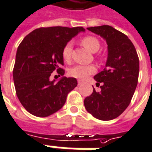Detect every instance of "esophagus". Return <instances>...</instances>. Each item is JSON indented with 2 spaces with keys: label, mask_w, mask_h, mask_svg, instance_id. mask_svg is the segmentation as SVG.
Segmentation results:
<instances>
[{
  "label": "esophagus",
  "mask_w": 152,
  "mask_h": 152,
  "mask_svg": "<svg viewBox=\"0 0 152 152\" xmlns=\"http://www.w3.org/2000/svg\"><path fill=\"white\" fill-rule=\"evenodd\" d=\"M82 83H83V82H82V81H81V80H77V85H78V86H80V85Z\"/></svg>",
  "instance_id": "esophagus-1"
}]
</instances>
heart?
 Listing matches in <instances>:
<instances>
[{
	"instance_id": "1",
	"label": "heart",
	"mask_w": 152,
	"mask_h": 152,
	"mask_svg": "<svg viewBox=\"0 0 152 152\" xmlns=\"http://www.w3.org/2000/svg\"><path fill=\"white\" fill-rule=\"evenodd\" d=\"M82 44L91 53H95L99 49L100 44L99 40L93 36H87L84 37L82 39ZM72 48H73V44L72 42H69L65 44V47L62 50L63 59L65 61H69L71 59ZM96 69L94 65H77L74 67L69 69V75L71 77H76L78 79H85L89 75H92L96 72Z\"/></svg>"
}]
</instances>
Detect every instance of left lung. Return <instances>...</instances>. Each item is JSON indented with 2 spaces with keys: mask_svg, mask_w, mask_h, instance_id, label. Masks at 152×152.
<instances>
[{
  "mask_svg": "<svg viewBox=\"0 0 152 152\" xmlns=\"http://www.w3.org/2000/svg\"><path fill=\"white\" fill-rule=\"evenodd\" d=\"M88 31L101 36L108 44L104 70L94 76L101 91L93 89L84 106L93 117L110 121L119 117L131 101L138 84L139 60L134 46L125 34L113 26H91Z\"/></svg>",
  "mask_w": 152,
  "mask_h": 152,
  "instance_id": "obj_1",
  "label": "left lung"
}]
</instances>
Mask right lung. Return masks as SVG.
I'll return each instance as SVG.
<instances>
[{
	"instance_id": "right-lung-1",
	"label": "right lung",
	"mask_w": 152,
	"mask_h": 152,
	"mask_svg": "<svg viewBox=\"0 0 152 152\" xmlns=\"http://www.w3.org/2000/svg\"><path fill=\"white\" fill-rule=\"evenodd\" d=\"M82 26H51L34 30L17 49L13 77L20 103L30 113L46 117L62 108L70 91L77 87L75 77L64 76L62 50ZM56 70L63 76L58 82L50 80Z\"/></svg>"
}]
</instances>
